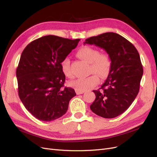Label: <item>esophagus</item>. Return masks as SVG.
<instances>
[{
  "mask_svg": "<svg viewBox=\"0 0 157 157\" xmlns=\"http://www.w3.org/2000/svg\"><path fill=\"white\" fill-rule=\"evenodd\" d=\"M84 92V91H78V90H76V94H77V95H79V94H82Z\"/></svg>",
  "mask_w": 157,
  "mask_h": 157,
  "instance_id": "1",
  "label": "esophagus"
}]
</instances>
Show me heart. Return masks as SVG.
<instances>
[{
    "mask_svg": "<svg viewBox=\"0 0 157 157\" xmlns=\"http://www.w3.org/2000/svg\"><path fill=\"white\" fill-rule=\"evenodd\" d=\"M81 59L90 63V73H94L88 77L79 78L69 82V85L78 91H86L97 85L99 79L97 76L102 78H106L111 69V59L106 53H99L98 50L91 46H84L80 48L77 53ZM61 69L65 77L73 78V74L70 67V60L66 58L62 60Z\"/></svg>",
    "mask_w": 157,
    "mask_h": 157,
    "instance_id": "b5f03b06",
    "label": "heart"
}]
</instances>
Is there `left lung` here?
<instances>
[{"mask_svg":"<svg viewBox=\"0 0 157 157\" xmlns=\"http://www.w3.org/2000/svg\"><path fill=\"white\" fill-rule=\"evenodd\" d=\"M84 44L105 50L111 59L108 77L98 90L90 109L105 118L118 117L134 101L140 90L143 67L135 46L125 38L109 32L86 39Z\"/></svg>","mask_w":157,"mask_h":157,"instance_id":"obj_1","label":"left lung"}]
</instances>
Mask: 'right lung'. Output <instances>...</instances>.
Here are the masks:
<instances>
[{
	"mask_svg": "<svg viewBox=\"0 0 157 157\" xmlns=\"http://www.w3.org/2000/svg\"><path fill=\"white\" fill-rule=\"evenodd\" d=\"M79 41L48 35L32 41L23 50L16 70L18 94L37 119L50 122L62 117L76 96L74 89L63 88L65 76L60 63Z\"/></svg>",
	"mask_w": 157,
	"mask_h": 157,
	"instance_id": "add662e5",
	"label": "right lung"
}]
</instances>
